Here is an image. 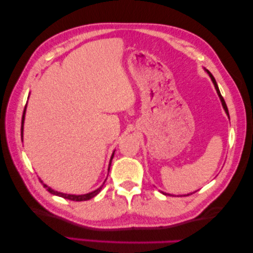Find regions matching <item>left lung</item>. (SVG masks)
Listing matches in <instances>:
<instances>
[{
  "label": "left lung",
  "instance_id": "obj_1",
  "mask_svg": "<svg viewBox=\"0 0 253 253\" xmlns=\"http://www.w3.org/2000/svg\"><path fill=\"white\" fill-rule=\"evenodd\" d=\"M206 72H208V74H209L210 77H211V80H212L213 84H214V86H215V89H216V92H217L218 97H220L221 102H222V106H223V109H224L225 113L227 114V117H229V119H230V115H229V110H227V106H226V104H225V101H224V98H223V96H222V95H221L220 89H218V86H217V84H216V81H215V78L213 77L212 74H211V73L209 72V70H206ZM163 194H165V193H163ZM192 194H193V193H192ZM165 195H166V194H165ZM188 195H190V194H187V195H184V196H188Z\"/></svg>",
  "mask_w": 253,
  "mask_h": 253
}]
</instances>
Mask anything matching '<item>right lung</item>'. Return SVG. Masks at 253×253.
I'll return each instance as SVG.
<instances>
[{
    "label": "right lung",
    "mask_w": 253,
    "mask_h": 253,
    "mask_svg": "<svg viewBox=\"0 0 253 253\" xmlns=\"http://www.w3.org/2000/svg\"><path fill=\"white\" fill-rule=\"evenodd\" d=\"M27 107V105H26ZM26 107H24V111H23V115H22V123H21V138L23 136V123H24V115H26ZM113 156H114V152L112 154V157H111V160H110V165H109V171H110V166H111V163H112V159H113ZM41 181V184L43 185V187L48 190L49 193H51L52 195H57V196H60L63 198H66V200H69V201H76V202H83V201H88L90 200V198H93L97 195V194L101 192L102 188H103V185H104V183H103L102 186H99V187L97 189H95L94 192L92 193H88V194H84V195H70V194H64V193H60V192H56V190H53L52 188L48 187L47 185L43 184V181L39 179Z\"/></svg>",
    "instance_id": "obj_1"
}]
</instances>
